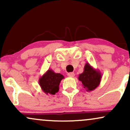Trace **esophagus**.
<instances>
[{
    "label": "esophagus",
    "instance_id": "1",
    "mask_svg": "<svg viewBox=\"0 0 130 130\" xmlns=\"http://www.w3.org/2000/svg\"><path fill=\"white\" fill-rule=\"evenodd\" d=\"M67 75H68V76L71 77H74V73L73 72L68 73V74H67Z\"/></svg>",
    "mask_w": 130,
    "mask_h": 130
}]
</instances>
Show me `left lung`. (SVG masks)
<instances>
[{"label": "left lung", "instance_id": "1", "mask_svg": "<svg viewBox=\"0 0 130 130\" xmlns=\"http://www.w3.org/2000/svg\"><path fill=\"white\" fill-rule=\"evenodd\" d=\"M102 78L101 72L92 67L89 63H86L83 73L80 74L78 79L83 84V87L87 92L95 90L100 84Z\"/></svg>", "mask_w": 130, "mask_h": 130}]
</instances>
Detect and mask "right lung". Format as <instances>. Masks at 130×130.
Masks as SVG:
<instances>
[{"label":"right lung","instance_id":"right-lung-1","mask_svg":"<svg viewBox=\"0 0 130 130\" xmlns=\"http://www.w3.org/2000/svg\"><path fill=\"white\" fill-rule=\"evenodd\" d=\"M64 76L60 73H56L53 70H48L39 79V85L46 95H55L59 90L60 81Z\"/></svg>","mask_w":130,"mask_h":130}]
</instances>
